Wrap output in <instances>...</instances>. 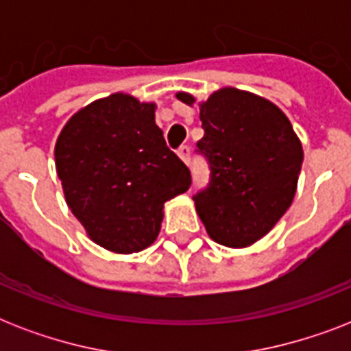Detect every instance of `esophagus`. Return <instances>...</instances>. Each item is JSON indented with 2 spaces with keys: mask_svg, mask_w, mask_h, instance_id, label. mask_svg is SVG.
Masks as SVG:
<instances>
[{
  "mask_svg": "<svg viewBox=\"0 0 351 351\" xmlns=\"http://www.w3.org/2000/svg\"><path fill=\"white\" fill-rule=\"evenodd\" d=\"M176 154L180 156V160L184 164H189V145H182V147L176 151Z\"/></svg>",
  "mask_w": 351,
  "mask_h": 351,
  "instance_id": "1",
  "label": "esophagus"
}]
</instances>
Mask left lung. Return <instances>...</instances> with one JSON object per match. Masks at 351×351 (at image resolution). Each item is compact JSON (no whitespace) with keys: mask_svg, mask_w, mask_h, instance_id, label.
Wrapping results in <instances>:
<instances>
[{"mask_svg":"<svg viewBox=\"0 0 351 351\" xmlns=\"http://www.w3.org/2000/svg\"><path fill=\"white\" fill-rule=\"evenodd\" d=\"M187 106L195 98L176 93ZM200 106L198 153L209 184L195 208L215 242L247 247L273 230L293 202L304 153L288 117L262 96L234 87L215 90Z\"/></svg>","mask_w":351,"mask_h":351,"instance_id":"8db88e82","label":"left lung"}]
</instances>
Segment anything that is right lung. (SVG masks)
<instances>
[{
  "mask_svg": "<svg viewBox=\"0 0 351 351\" xmlns=\"http://www.w3.org/2000/svg\"><path fill=\"white\" fill-rule=\"evenodd\" d=\"M154 109L114 93L73 114L56 140L69 209L93 242L114 253L153 244L164 204L191 186L186 164L165 145Z\"/></svg>",
  "mask_w": 351,
  "mask_h": 351,
  "instance_id": "1",
  "label": "right lung"
}]
</instances>
